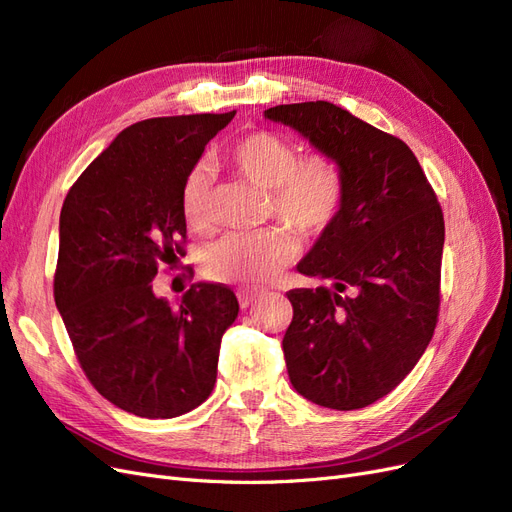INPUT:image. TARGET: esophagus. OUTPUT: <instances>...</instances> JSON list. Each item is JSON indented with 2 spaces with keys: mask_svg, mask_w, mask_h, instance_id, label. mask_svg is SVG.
I'll return each instance as SVG.
<instances>
[{
  "mask_svg": "<svg viewBox=\"0 0 512 512\" xmlns=\"http://www.w3.org/2000/svg\"><path fill=\"white\" fill-rule=\"evenodd\" d=\"M258 297H260V292H258V290H245V288H243V290H239V292H237L239 305H241L243 309H245V307H250Z\"/></svg>",
  "mask_w": 512,
  "mask_h": 512,
  "instance_id": "1",
  "label": "esophagus"
}]
</instances>
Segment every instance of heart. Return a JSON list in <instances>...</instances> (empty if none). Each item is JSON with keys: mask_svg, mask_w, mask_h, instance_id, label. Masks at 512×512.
<instances>
[{"mask_svg": "<svg viewBox=\"0 0 512 512\" xmlns=\"http://www.w3.org/2000/svg\"><path fill=\"white\" fill-rule=\"evenodd\" d=\"M228 160L237 173L271 194V215L314 237L327 230L346 200L342 166L327 153L299 160L288 138L269 130L243 134L230 147ZM181 205L185 222L194 230L211 224V177L205 166H194L183 183ZM297 254L288 230L275 228L260 235H230L211 245L203 269L215 282L260 284L280 273Z\"/></svg>", "mask_w": 512, "mask_h": 512, "instance_id": "heart-1", "label": "heart"}]
</instances>
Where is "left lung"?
Returning <instances> with one entry per match:
<instances>
[{
	"label": "left lung",
	"instance_id": "1",
	"mask_svg": "<svg viewBox=\"0 0 512 512\" xmlns=\"http://www.w3.org/2000/svg\"><path fill=\"white\" fill-rule=\"evenodd\" d=\"M342 166L337 220L297 265L331 286L286 292L284 356L294 391L331 410L389 395L429 346L438 322L444 218L410 147L331 102L267 108Z\"/></svg>",
	"mask_w": 512,
	"mask_h": 512
}]
</instances>
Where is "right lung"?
<instances>
[{
	"mask_svg": "<svg viewBox=\"0 0 512 512\" xmlns=\"http://www.w3.org/2000/svg\"><path fill=\"white\" fill-rule=\"evenodd\" d=\"M232 117L134 123L85 168L61 207L55 305L89 382L136 416L175 418L203 404L239 314L226 286L196 282L170 307L151 284L160 262L183 252L185 177Z\"/></svg>",
	"mask_w": 512,
	"mask_h": 512,
	"instance_id": "add662e5",
	"label": "right lung"
}]
</instances>
